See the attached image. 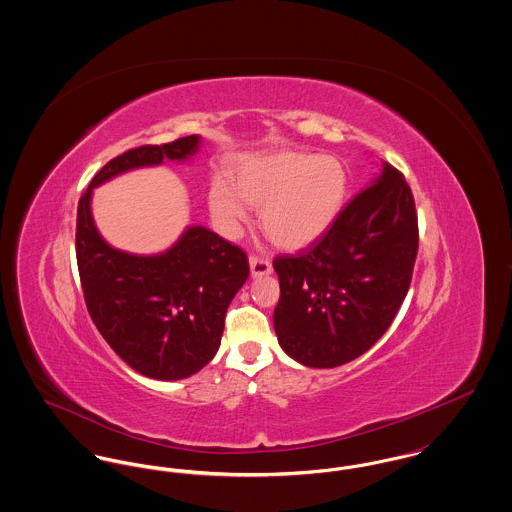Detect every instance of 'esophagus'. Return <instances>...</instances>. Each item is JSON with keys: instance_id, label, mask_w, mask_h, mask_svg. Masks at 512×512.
I'll list each match as a JSON object with an SVG mask.
<instances>
[{"instance_id": "1", "label": "esophagus", "mask_w": 512, "mask_h": 512, "mask_svg": "<svg viewBox=\"0 0 512 512\" xmlns=\"http://www.w3.org/2000/svg\"><path fill=\"white\" fill-rule=\"evenodd\" d=\"M249 267H251V276H267L272 272V265L270 261L265 257H259V255H251L249 257Z\"/></svg>"}]
</instances>
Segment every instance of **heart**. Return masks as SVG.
Masks as SVG:
<instances>
[{"label": "heart", "instance_id": "obj_1", "mask_svg": "<svg viewBox=\"0 0 512 512\" xmlns=\"http://www.w3.org/2000/svg\"><path fill=\"white\" fill-rule=\"evenodd\" d=\"M347 195V171L332 155L276 151L249 157L232 176V186L215 180L209 209L220 228L236 232L251 209H261V230L282 249L315 244L338 219Z\"/></svg>", "mask_w": 512, "mask_h": 512}]
</instances>
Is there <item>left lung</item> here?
<instances>
[{"mask_svg":"<svg viewBox=\"0 0 512 512\" xmlns=\"http://www.w3.org/2000/svg\"><path fill=\"white\" fill-rule=\"evenodd\" d=\"M416 251L413 192L384 163L322 238L274 259L280 280L274 330L282 349L311 368L361 357L390 328L409 292Z\"/></svg>","mask_w":512,"mask_h":512,"instance_id":"1","label":"left lung"}]
</instances>
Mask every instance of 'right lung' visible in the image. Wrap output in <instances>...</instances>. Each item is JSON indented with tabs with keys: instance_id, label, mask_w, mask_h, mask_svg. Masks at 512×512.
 Here are the masks:
<instances>
[{
	"instance_id": "right-lung-1",
	"label": "right lung",
	"mask_w": 512,
	"mask_h": 512,
	"mask_svg": "<svg viewBox=\"0 0 512 512\" xmlns=\"http://www.w3.org/2000/svg\"><path fill=\"white\" fill-rule=\"evenodd\" d=\"M199 136L140 146L111 159L78 201L76 263L99 334L122 361L155 380L188 378L219 349L226 309L249 276L244 249L190 226L159 255H130L107 244L92 219V192L121 172L184 161Z\"/></svg>"
}]
</instances>
